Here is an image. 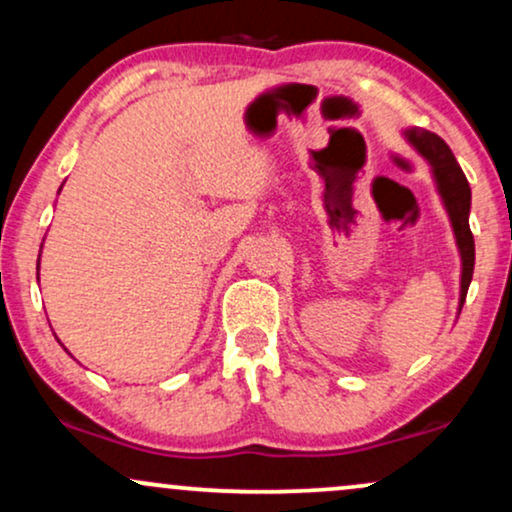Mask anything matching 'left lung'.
<instances>
[{"label":"left lung","mask_w":512,"mask_h":512,"mask_svg":"<svg viewBox=\"0 0 512 512\" xmlns=\"http://www.w3.org/2000/svg\"><path fill=\"white\" fill-rule=\"evenodd\" d=\"M402 137L407 139V144L416 151L424 161L431 166L433 182H436V190L443 202L445 211H448V219L452 226V236H455L457 252H460L462 262V274H460V305L457 310H462L464 298H467V289L472 284L474 274V238L469 231V209H472V190H469V182L464 178L460 163L452 156L450 146L438 137V134L428 132L421 127H409L404 129Z\"/></svg>","instance_id":"8db88e82"}]
</instances>
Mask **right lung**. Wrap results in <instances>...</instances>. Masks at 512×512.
Wrapping results in <instances>:
<instances>
[{
  "label": "right lung",
  "instance_id": "right-lung-1",
  "mask_svg": "<svg viewBox=\"0 0 512 512\" xmlns=\"http://www.w3.org/2000/svg\"><path fill=\"white\" fill-rule=\"evenodd\" d=\"M60 190H62V187H60ZM38 272H40V257H38Z\"/></svg>",
  "mask_w": 512,
  "mask_h": 512
}]
</instances>
